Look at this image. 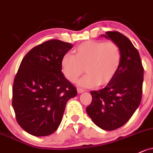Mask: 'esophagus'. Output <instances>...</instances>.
Masks as SVG:
<instances>
[{
  "label": "esophagus",
  "mask_w": 153,
  "mask_h": 153,
  "mask_svg": "<svg viewBox=\"0 0 153 153\" xmlns=\"http://www.w3.org/2000/svg\"><path fill=\"white\" fill-rule=\"evenodd\" d=\"M84 91H85V90L82 89V88H77V92H78V93H83Z\"/></svg>",
  "instance_id": "1"
}]
</instances>
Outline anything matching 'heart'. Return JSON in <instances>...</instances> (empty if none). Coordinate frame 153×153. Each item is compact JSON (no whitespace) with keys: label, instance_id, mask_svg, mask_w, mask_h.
Returning <instances> with one entry per match:
<instances>
[{"label":"heart","instance_id":"b5f03b06","mask_svg":"<svg viewBox=\"0 0 153 153\" xmlns=\"http://www.w3.org/2000/svg\"><path fill=\"white\" fill-rule=\"evenodd\" d=\"M74 55L65 54L61 60L63 75L74 82L83 74H87L79 81L86 88L106 85L113 79L120 66L122 53L119 45L113 42L88 41L80 44Z\"/></svg>","mask_w":153,"mask_h":153}]
</instances>
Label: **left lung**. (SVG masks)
I'll return each mask as SVG.
<instances>
[{
  "label": "left lung",
  "mask_w": 153,
  "mask_h": 153,
  "mask_svg": "<svg viewBox=\"0 0 153 153\" xmlns=\"http://www.w3.org/2000/svg\"><path fill=\"white\" fill-rule=\"evenodd\" d=\"M106 33L103 36L115 42L120 48V66L104 88L90 91L92 102L86 111L97 126L113 131L124 126L140 104L144 68L139 52L126 36L117 31Z\"/></svg>",
  "instance_id": "1"
}]
</instances>
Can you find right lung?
I'll use <instances>...</instances> for the list:
<instances>
[{
    "label": "right lung",
    "instance_id": "obj_1",
    "mask_svg": "<svg viewBox=\"0 0 153 153\" xmlns=\"http://www.w3.org/2000/svg\"><path fill=\"white\" fill-rule=\"evenodd\" d=\"M72 44L51 39L36 46L21 62L12 88V106L18 124L35 136L58 128L65 105L76 88L62 73L61 60Z\"/></svg>",
    "mask_w": 153,
    "mask_h": 153
}]
</instances>
